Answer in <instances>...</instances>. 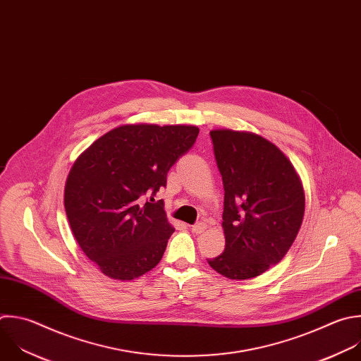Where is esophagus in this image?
Here are the masks:
<instances>
[{
	"instance_id": "esophagus-1",
	"label": "esophagus",
	"mask_w": 361,
	"mask_h": 361,
	"mask_svg": "<svg viewBox=\"0 0 361 361\" xmlns=\"http://www.w3.org/2000/svg\"><path fill=\"white\" fill-rule=\"evenodd\" d=\"M205 228H207V225H205L204 222H201V221H200V222H197V224H194V225L191 226V231H192V232H195V233H201Z\"/></svg>"
}]
</instances>
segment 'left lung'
Wrapping results in <instances>:
<instances>
[{
    "label": "left lung",
    "instance_id": "obj_1",
    "mask_svg": "<svg viewBox=\"0 0 361 361\" xmlns=\"http://www.w3.org/2000/svg\"><path fill=\"white\" fill-rule=\"evenodd\" d=\"M209 136L225 191V250L207 261L229 279H251L292 247L305 214L303 187L292 163L264 137L226 129Z\"/></svg>",
    "mask_w": 361,
    "mask_h": 361
}]
</instances>
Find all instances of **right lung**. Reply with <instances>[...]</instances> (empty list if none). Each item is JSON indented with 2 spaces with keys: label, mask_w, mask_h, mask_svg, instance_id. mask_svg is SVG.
I'll return each instance as SVG.
<instances>
[{
  "label": "right lung",
  "mask_w": 361,
  "mask_h": 361,
  "mask_svg": "<svg viewBox=\"0 0 361 361\" xmlns=\"http://www.w3.org/2000/svg\"><path fill=\"white\" fill-rule=\"evenodd\" d=\"M198 133L181 125L120 126L75 161L65 185L66 216L80 250L106 276L132 281L161 261L174 228L154 197Z\"/></svg>",
  "instance_id": "add662e5"
}]
</instances>
